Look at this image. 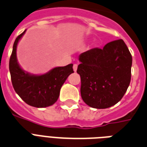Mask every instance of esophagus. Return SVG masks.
<instances>
[{
    "label": "esophagus",
    "instance_id": "1",
    "mask_svg": "<svg viewBox=\"0 0 147 147\" xmlns=\"http://www.w3.org/2000/svg\"><path fill=\"white\" fill-rule=\"evenodd\" d=\"M73 69H74V72H76L77 70V64H76V63H75V64H74V66H73Z\"/></svg>",
    "mask_w": 147,
    "mask_h": 147
}]
</instances>
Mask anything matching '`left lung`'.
I'll return each mask as SVG.
<instances>
[{"label": "left lung", "instance_id": "8db88e82", "mask_svg": "<svg viewBox=\"0 0 147 147\" xmlns=\"http://www.w3.org/2000/svg\"><path fill=\"white\" fill-rule=\"evenodd\" d=\"M77 72L80 76V94L84 103L106 109L122 99L131 80L132 56L122 39L93 48L79 56Z\"/></svg>", "mask_w": 147, "mask_h": 147}]
</instances>
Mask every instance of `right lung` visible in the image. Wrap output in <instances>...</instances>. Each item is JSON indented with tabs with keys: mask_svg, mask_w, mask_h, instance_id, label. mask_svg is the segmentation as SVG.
Wrapping results in <instances>:
<instances>
[{
	"mask_svg": "<svg viewBox=\"0 0 147 147\" xmlns=\"http://www.w3.org/2000/svg\"><path fill=\"white\" fill-rule=\"evenodd\" d=\"M26 30L16 38L9 61V70L13 89L28 105L47 107L53 105L60 96L61 86L74 73L73 64L53 68L42 75H34L20 67L17 59V46Z\"/></svg>",
	"mask_w": 147,
	"mask_h": 147,
	"instance_id": "1",
	"label": "right lung"
}]
</instances>
